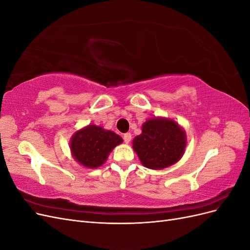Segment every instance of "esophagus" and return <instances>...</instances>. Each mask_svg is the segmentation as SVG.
I'll return each instance as SVG.
<instances>
[{"mask_svg":"<svg viewBox=\"0 0 250 250\" xmlns=\"http://www.w3.org/2000/svg\"><path fill=\"white\" fill-rule=\"evenodd\" d=\"M131 133H129V132H128V133H125L124 134V137H123V140H124V142L126 143V144H128V143H129L130 141H131Z\"/></svg>","mask_w":250,"mask_h":250,"instance_id":"obj_1","label":"esophagus"}]
</instances>
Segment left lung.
Instances as JSON below:
<instances>
[{
	"label": "left lung",
	"mask_w": 250,
	"mask_h": 250,
	"mask_svg": "<svg viewBox=\"0 0 250 250\" xmlns=\"http://www.w3.org/2000/svg\"><path fill=\"white\" fill-rule=\"evenodd\" d=\"M187 146L185 130L175 121L152 118L142 126V133L132 142L133 150L146 168L162 170L177 163Z\"/></svg>",
	"instance_id": "1"
}]
</instances>
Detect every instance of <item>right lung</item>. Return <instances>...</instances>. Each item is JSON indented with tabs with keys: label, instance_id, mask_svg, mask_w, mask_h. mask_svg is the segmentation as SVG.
I'll return each instance as SVG.
<instances>
[{
	"label": "right lung",
	"instance_id": "obj_1",
	"mask_svg": "<svg viewBox=\"0 0 250 250\" xmlns=\"http://www.w3.org/2000/svg\"><path fill=\"white\" fill-rule=\"evenodd\" d=\"M123 139L101 126L88 125L73 134L70 148L77 163L89 169H96L106 162L109 153Z\"/></svg>",
	"mask_w": 250,
	"mask_h": 250
}]
</instances>
